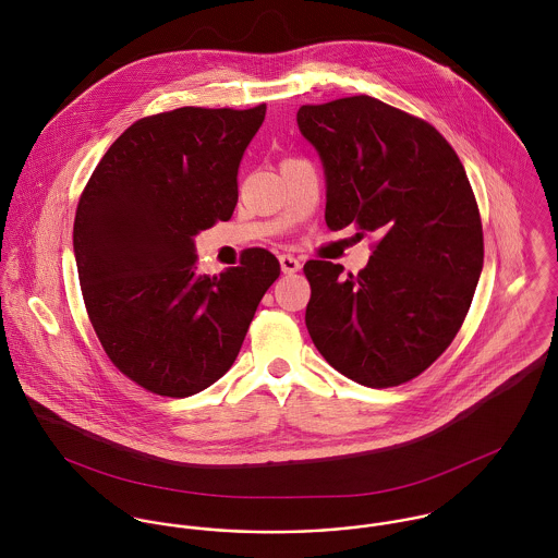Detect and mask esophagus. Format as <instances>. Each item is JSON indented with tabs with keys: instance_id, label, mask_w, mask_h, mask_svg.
Listing matches in <instances>:
<instances>
[{
	"instance_id": "esophagus-1",
	"label": "esophagus",
	"mask_w": 558,
	"mask_h": 558,
	"mask_svg": "<svg viewBox=\"0 0 558 558\" xmlns=\"http://www.w3.org/2000/svg\"><path fill=\"white\" fill-rule=\"evenodd\" d=\"M279 264H281V270L286 272V275H292V272H299L301 270V262L294 257V255H281L279 257Z\"/></svg>"
}]
</instances>
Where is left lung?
<instances>
[{"mask_svg": "<svg viewBox=\"0 0 558 558\" xmlns=\"http://www.w3.org/2000/svg\"><path fill=\"white\" fill-rule=\"evenodd\" d=\"M326 173V226L367 232L359 275L310 259L305 324L345 378L398 387L456 339L483 268V228L464 165L425 120L359 94L296 113Z\"/></svg>", "mask_w": 558, "mask_h": 558, "instance_id": "1", "label": "left lung"}]
</instances>
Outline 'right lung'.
<instances>
[{
    "label": "right lung",
    "instance_id": "obj_1",
    "mask_svg": "<svg viewBox=\"0 0 558 558\" xmlns=\"http://www.w3.org/2000/svg\"><path fill=\"white\" fill-rule=\"evenodd\" d=\"M264 116V102L146 116L81 193L73 244L87 318L109 361L155 396L189 398L217 383L281 272L259 246L221 275L195 272L193 236L232 219L240 160Z\"/></svg>",
    "mask_w": 558,
    "mask_h": 558
}]
</instances>
